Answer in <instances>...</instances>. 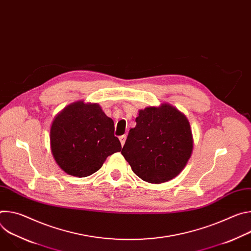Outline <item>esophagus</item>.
Instances as JSON below:
<instances>
[{
  "label": "esophagus",
  "mask_w": 251,
  "mask_h": 251,
  "mask_svg": "<svg viewBox=\"0 0 251 251\" xmlns=\"http://www.w3.org/2000/svg\"><path fill=\"white\" fill-rule=\"evenodd\" d=\"M126 138H127V136H126V135H122V136H120V137H119V140H120V143H121V145H122V146H124V144H125Z\"/></svg>",
  "instance_id": "obj_1"
}]
</instances>
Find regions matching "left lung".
Listing matches in <instances>:
<instances>
[{"mask_svg":"<svg viewBox=\"0 0 251 251\" xmlns=\"http://www.w3.org/2000/svg\"><path fill=\"white\" fill-rule=\"evenodd\" d=\"M121 154L143 181L173 180L188 164L194 138L187 116L169 103L139 110Z\"/></svg>","mask_w":251,"mask_h":251,"instance_id":"left-lung-1","label":"left lung"}]
</instances>
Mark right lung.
Listing matches in <instances>:
<instances>
[{"label":"right lung","instance_id":"obj_1","mask_svg":"<svg viewBox=\"0 0 251 251\" xmlns=\"http://www.w3.org/2000/svg\"><path fill=\"white\" fill-rule=\"evenodd\" d=\"M50 140L58 167L77 177L97 172L107 157L121 151L113 120L98 103L84 100L67 105L54 117Z\"/></svg>","mask_w":251,"mask_h":251}]
</instances>
